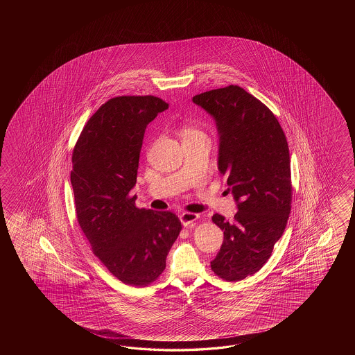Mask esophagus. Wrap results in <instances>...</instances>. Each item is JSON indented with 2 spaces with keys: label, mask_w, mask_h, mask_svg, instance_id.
<instances>
[{
  "label": "esophagus",
  "mask_w": 355,
  "mask_h": 355,
  "mask_svg": "<svg viewBox=\"0 0 355 355\" xmlns=\"http://www.w3.org/2000/svg\"><path fill=\"white\" fill-rule=\"evenodd\" d=\"M199 218V216L196 213H189V211H184L180 214L181 225L184 227H193L196 223V219Z\"/></svg>",
  "instance_id": "1"
}]
</instances>
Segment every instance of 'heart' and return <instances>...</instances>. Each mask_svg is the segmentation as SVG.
Segmentation results:
<instances>
[{"instance_id":"b5f03b06","label":"heart","mask_w":355,"mask_h":355,"mask_svg":"<svg viewBox=\"0 0 355 355\" xmlns=\"http://www.w3.org/2000/svg\"><path fill=\"white\" fill-rule=\"evenodd\" d=\"M193 133H199V132L194 128H185L182 132V136H188V135H193Z\"/></svg>"}]
</instances>
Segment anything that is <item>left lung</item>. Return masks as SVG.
Returning <instances> with one entry per match:
<instances>
[{
	"instance_id": "1",
	"label": "left lung",
	"mask_w": 355,
	"mask_h": 355,
	"mask_svg": "<svg viewBox=\"0 0 355 355\" xmlns=\"http://www.w3.org/2000/svg\"><path fill=\"white\" fill-rule=\"evenodd\" d=\"M193 103L216 121L218 170L237 205L234 223L220 214L211 220L223 243L211 261L228 282L255 274L272 255L291 211V159L284 132L266 106L240 86L207 91Z\"/></svg>"
}]
</instances>
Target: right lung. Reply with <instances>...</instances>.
<instances>
[{
  "label": "right lung",
  "instance_id": "obj_1",
  "mask_svg": "<svg viewBox=\"0 0 355 355\" xmlns=\"http://www.w3.org/2000/svg\"><path fill=\"white\" fill-rule=\"evenodd\" d=\"M168 105L155 96H119L100 106L72 155L78 225L107 270L133 287L157 279L180 234L171 211L139 209L135 188L144 130Z\"/></svg>",
  "mask_w": 355,
  "mask_h": 355
}]
</instances>
